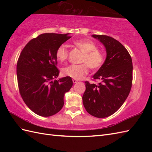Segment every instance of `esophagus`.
Returning <instances> with one entry per match:
<instances>
[{
    "instance_id": "obj_1",
    "label": "esophagus",
    "mask_w": 152,
    "mask_h": 152,
    "mask_svg": "<svg viewBox=\"0 0 152 152\" xmlns=\"http://www.w3.org/2000/svg\"><path fill=\"white\" fill-rule=\"evenodd\" d=\"M72 82H73V83H77V82H78V80H75V79H73V80H72Z\"/></svg>"
}]
</instances>
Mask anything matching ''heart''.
Masks as SVG:
<instances>
[{
	"mask_svg": "<svg viewBox=\"0 0 152 152\" xmlns=\"http://www.w3.org/2000/svg\"><path fill=\"white\" fill-rule=\"evenodd\" d=\"M83 53L79 65H70L62 70V74L75 80H81L89 72V67L93 70H97L101 68L104 61V56L101 50L97 49L91 41L88 40H78L73 42ZM69 52L64 44H61L57 48L56 52L57 59L59 62H64L68 59Z\"/></svg>",
	"mask_w": 152,
	"mask_h": 152,
	"instance_id": "b5f03b06",
	"label": "heart"
}]
</instances>
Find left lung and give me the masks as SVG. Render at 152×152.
I'll use <instances>...</instances> for the list:
<instances>
[{
	"instance_id": "1",
	"label": "left lung",
	"mask_w": 152,
	"mask_h": 152,
	"mask_svg": "<svg viewBox=\"0 0 152 152\" xmlns=\"http://www.w3.org/2000/svg\"><path fill=\"white\" fill-rule=\"evenodd\" d=\"M93 37L104 44L107 55L104 64L93 76V80L99 82H85L83 104L89 114L103 118L114 114L129 94L133 63L129 53L117 40L106 35Z\"/></svg>"
}]
</instances>
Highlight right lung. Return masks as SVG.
<instances>
[{
    "label": "right lung",
    "mask_w": 152,
    "mask_h": 152,
    "mask_svg": "<svg viewBox=\"0 0 152 152\" xmlns=\"http://www.w3.org/2000/svg\"><path fill=\"white\" fill-rule=\"evenodd\" d=\"M72 37L68 34L44 33L33 38L21 51L17 63L19 93L35 114L49 117L64 105V93L72 88L70 77L59 76L56 52L57 48Z\"/></svg>",
    "instance_id": "right-lung-1"
}]
</instances>
